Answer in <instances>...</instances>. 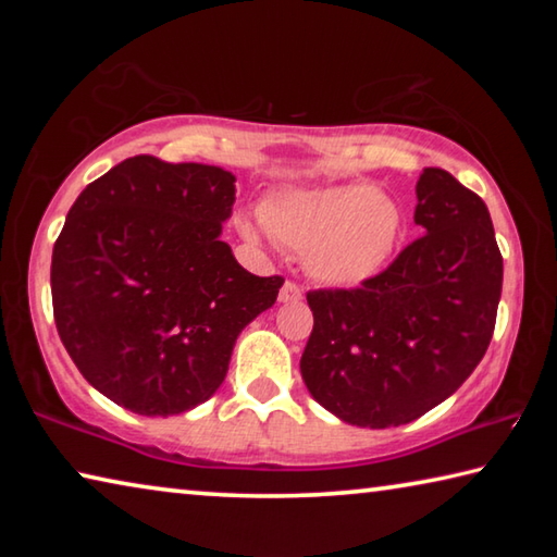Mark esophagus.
<instances>
[{
  "label": "esophagus",
  "instance_id": "obj_1",
  "mask_svg": "<svg viewBox=\"0 0 557 557\" xmlns=\"http://www.w3.org/2000/svg\"><path fill=\"white\" fill-rule=\"evenodd\" d=\"M299 299H301V287L295 285V282H285L280 289V301L289 305V301H299Z\"/></svg>",
  "mask_w": 557,
  "mask_h": 557
}]
</instances>
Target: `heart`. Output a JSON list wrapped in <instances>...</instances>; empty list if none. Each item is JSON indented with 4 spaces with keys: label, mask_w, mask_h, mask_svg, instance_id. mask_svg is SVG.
<instances>
[{
    "label": "heart",
    "mask_w": 557,
    "mask_h": 557,
    "mask_svg": "<svg viewBox=\"0 0 557 557\" xmlns=\"http://www.w3.org/2000/svg\"><path fill=\"white\" fill-rule=\"evenodd\" d=\"M260 221L280 245L305 252L309 275L332 287L379 275L403 233L400 206L363 182L282 188L262 203ZM238 231L258 240L260 225L243 215Z\"/></svg>",
    "instance_id": "obj_1"
}]
</instances>
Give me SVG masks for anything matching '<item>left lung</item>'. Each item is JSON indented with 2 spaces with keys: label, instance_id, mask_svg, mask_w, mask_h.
Returning <instances> with one entry per match:
<instances>
[{
  "label": "left lung",
  "instance_id": "left-lung-1",
  "mask_svg": "<svg viewBox=\"0 0 557 557\" xmlns=\"http://www.w3.org/2000/svg\"><path fill=\"white\" fill-rule=\"evenodd\" d=\"M414 194L422 238L361 287L307 295L314 329L301 379L348 425L418 420L469 379L492 342L504 260L486 203L435 166Z\"/></svg>",
  "mask_w": 557,
  "mask_h": 557
}]
</instances>
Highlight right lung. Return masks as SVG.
Returning <instances> with one entry per match:
<instances>
[{
  "label": "right lung",
  "mask_w": 557,
  "mask_h": 557,
  "mask_svg": "<svg viewBox=\"0 0 557 557\" xmlns=\"http://www.w3.org/2000/svg\"><path fill=\"white\" fill-rule=\"evenodd\" d=\"M235 176L129 157L83 188L53 245L55 329L92 388L137 414H178L221 388L235 338L280 275L238 265L223 223Z\"/></svg>",
  "instance_id": "1"
}]
</instances>
